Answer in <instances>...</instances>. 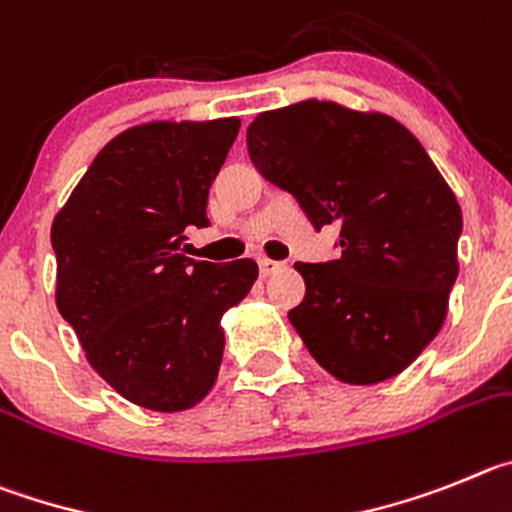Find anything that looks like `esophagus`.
Segmentation results:
<instances>
[{"label": "esophagus", "mask_w": 512, "mask_h": 512, "mask_svg": "<svg viewBox=\"0 0 512 512\" xmlns=\"http://www.w3.org/2000/svg\"><path fill=\"white\" fill-rule=\"evenodd\" d=\"M283 262H275V260H260V275L262 278H270L273 273H278V270H283Z\"/></svg>", "instance_id": "obj_1"}]
</instances>
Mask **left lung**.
I'll return each instance as SVG.
<instances>
[{
	"label": "left lung",
	"mask_w": 512,
	"mask_h": 512,
	"mask_svg": "<svg viewBox=\"0 0 512 512\" xmlns=\"http://www.w3.org/2000/svg\"><path fill=\"white\" fill-rule=\"evenodd\" d=\"M247 150L316 229L339 227L342 257L296 262L306 298L288 319L336 380L400 375L446 319L462 209L421 142L380 112L306 99L257 114Z\"/></svg>",
	"instance_id": "left-lung-1"
}]
</instances>
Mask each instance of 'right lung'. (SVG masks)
<instances>
[{
    "label": "right lung",
    "mask_w": 512,
    "mask_h": 512,
    "mask_svg": "<svg viewBox=\"0 0 512 512\" xmlns=\"http://www.w3.org/2000/svg\"><path fill=\"white\" fill-rule=\"evenodd\" d=\"M239 119L147 122L104 145L53 219L55 303L89 365L130 403L188 411L214 388L222 316L250 293L255 260L181 255L206 227L209 186Z\"/></svg>",
    "instance_id": "obj_1"
}]
</instances>
